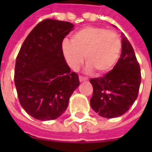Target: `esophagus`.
Masks as SVG:
<instances>
[{"label":"esophagus","instance_id":"34e87169","mask_svg":"<svg viewBox=\"0 0 152 152\" xmlns=\"http://www.w3.org/2000/svg\"><path fill=\"white\" fill-rule=\"evenodd\" d=\"M79 80L80 82H83V81H86L88 78L87 77H85V76H79Z\"/></svg>","mask_w":152,"mask_h":152}]
</instances>
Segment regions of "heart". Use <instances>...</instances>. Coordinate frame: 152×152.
<instances>
[{"label": "heart", "instance_id": "b5f03b06", "mask_svg": "<svg viewBox=\"0 0 152 152\" xmlns=\"http://www.w3.org/2000/svg\"><path fill=\"white\" fill-rule=\"evenodd\" d=\"M63 52L73 70H77L84 62L87 70L99 75L108 72L117 63L122 50V41L116 31L96 26L80 29L63 42Z\"/></svg>", "mask_w": 152, "mask_h": 152}]
</instances>
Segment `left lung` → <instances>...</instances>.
Returning a JSON list of instances; mask_svg holds the SVG:
<instances>
[{
	"label": "left lung",
	"mask_w": 152,
	"mask_h": 152,
	"mask_svg": "<svg viewBox=\"0 0 152 152\" xmlns=\"http://www.w3.org/2000/svg\"><path fill=\"white\" fill-rule=\"evenodd\" d=\"M93 96L90 106L105 118L121 116L137 99L141 83V71L134 49L122 34V50L113 69L102 77L92 78Z\"/></svg>",
	"instance_id": "left-lung-1"
}]
</instances>
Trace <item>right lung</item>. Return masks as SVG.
Instances as JSON below:
<instances>
[{
  "instance_id": "add662e5",
  "label": "right lung",
  "mask_w": 152,
  "mask_h": 152,
  "mask_svg": "<svg viewBox=\"0 0 152 152\" xmlns=\"http://www.w3.org/2000/svg\"><path fill=\"white\" fill-rule=\"evenodd\" d=\"M69 22L45 19L28 34L16 58L15 84L20 104L40 121L58 118L66 111L79 76L72 72L62 43L72 30Z\"/></svg>"
}]
</instances>
